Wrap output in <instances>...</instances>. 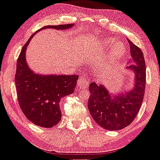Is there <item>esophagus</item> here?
I'll list each match as a JSON object with an SVG mask.
<instances>
[{
	"mask_svg": "<svg viewBox=\"0 0 160 160\" xmlns=\"http://www.w3.org/2000/svg\"><path fill=\"white\" fill-rule=\"evenodd\" d=\"M77 85L80 88H85L88 86V82L86 80V78L85 77H82L81 76L78 78V82H77Z\"/></svg>",
	"mask_w": 160,
	"mask_h": 160,
	"instance_id": "1",
	"label": "esophagus"
}]
</instances>
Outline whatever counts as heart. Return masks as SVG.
Masks as SVG:
<instances>
[{
    "label": "heart",
    "mask_w": 160,
    "mask_h": 160,
    "mask_svg": "<svg viewBox=\"0 0 160 160\" xmlns=\"http://www.w3.org/2000/svg\"><path fill=\"white\" fill-rule=\"evenodd\" d=\"M112 47L111 52L108 56L101 58L98 61V68L101 71H107L111 69L117 64L118 61L123 56L126 52V45L122 41H116L114 38L108 37L101 41L94 44L84 45L82 46V52L83 53H90L94 52L98 48L101 49H110Z\"/></svg>",
    "instance_id": "obj_1"
}]
</instances>
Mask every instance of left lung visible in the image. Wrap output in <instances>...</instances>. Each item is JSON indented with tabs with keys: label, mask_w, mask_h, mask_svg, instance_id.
<instances>
[{
	"label": "left lung",
	"mask_w": 160,
	"mask_h": 160,
	"mask_svg": "<svg viewBox=\"0 0 160 160\" xmlns=\"http://www.w3.org/2000/svg\"><path fill=\"white\" fill-rule=\"evenodd\" d=\"M131 59L126 69L133 75V86L125 92H109L103 83L89 85V112L94 121L105 130H118L132 123L138 114L146 87V66L141 49L128 39Z\"/></svg>",
	"instance_id": "left-lung-1"
}]
</instances>
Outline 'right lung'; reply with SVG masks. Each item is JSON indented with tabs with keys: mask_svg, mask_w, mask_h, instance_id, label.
<instances>
[{
	"mask_svg": "<svg viewBox=\"0 0 160 160\" xmlns=\"http://www.w3.org/2000/svg\"><path fill=\"white\" fill-rule=\"evenodd\" d=\"M74 26V23L45 26L31 35L19 56L15 75L18 102L27 119L37 126L49 128L59 123L62 118L60 101L73 93L78 76L35 72L26 60L27 46L33 36L40 30L49 28L57 30H69Z\"/></svg>",
	"mask_w": 160,
	"mask_h": 160,
	"instance_id": "add662e5",
	"label": "right lung"
}]
</instances>
